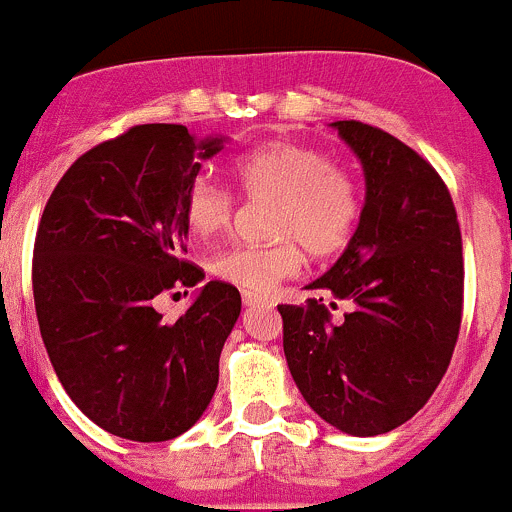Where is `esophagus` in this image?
<instances>
[{
	"label": "esophagus",
	"instance_id": "obj_1",
	"mask_svg": "<svg viewBox=\"0 0 512 512\" xmlns=\"http://www.w3.org/2000/svg\"><path fill=\"white\" fill-rule=\"evenodd\" d=\"M261 303H268L263 295L258 293H251V291H244V305H261Z\"/></svg>",
	"mask_w": 512,
	"mask_h": 512
}]
</instances>
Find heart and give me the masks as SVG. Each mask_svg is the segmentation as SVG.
<instances>
[{"mask_svg":"<svg viewBox=\"0 0 512 512\" xmlns=\"http://www.w3.org/2000/svg\"><path fill=\"white\" fill-rule=\"evenodd\" d=\"M234 177L251 202H273L268 246H234L209 261L221 281L266 293L300 268V246L315 258L340 254L360 217L355 179L315 147L276 140L254 147L234 162ZM182 217L197 239L231 224L234 197L209 177H197L182 199Z\"/></svg>","mask_w":512,"mask_h":512,"instance_id":"obj_1","label":"heart"}]
</instances>
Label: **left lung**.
Masks as SVG:
<instances>
[{"label": "left lung", "instance_id": "1", "mask_svg": "<svg viewBox=\"0 0 512 512\" xmlns=\"http://www.w3.org/2000/svg\"><path fill=\"white\" fill-rule=\"evenodd\" d=\"M365 175L360 224L342 256L278 305L283 352L300 394L350 436L397 429L429 402L449 367L463 305L461 229L434 167L384 130L330 123ZM353 305L330 324L322 295ZM335 308V303H330Z\"/></svg>", "mask_w": 512, "mask_h": 512}]
</instances>
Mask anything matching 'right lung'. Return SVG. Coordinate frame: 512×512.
I'll return each instance as SVG.
<instances>
[{"label": "right lung", "instance_id": "right-lung-1", "mask_svg": "<svg viewBox=\"0 0 512 512\" xmlns=\"http://www.w3.org/2000/svg\"><path fill=\"white\" fill-rule=\"evenodd\" d=\"M226 140L138 125L78 157L46 202L31 271L41 337L73 404L120 439H175L217 392L239 291L209 281L172 323L155 298L204 281L182 261V199Z\"/></svg>", "mask_w": 512, "mask_h": 512}]
</instances>
